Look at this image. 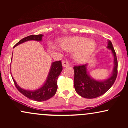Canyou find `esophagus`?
<instances>
[{"label":"esophagus","instance_id":"obj_1","mask_svg":"<svg viewBox=\"0 0 128 128\" xmlns=\"http://www.w3.org/2000/svg\"><path fill=\"white\" fill-rule=\"evenodd\" d=\"M62 65L63 66V67H67L70 66V64H69L68 62L67 61H63L62 62Z\"/></svg>","mask_w":128,"mask_h":128}]
</instances>
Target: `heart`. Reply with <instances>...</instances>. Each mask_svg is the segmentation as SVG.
I'll return each instance as SVG.
<instances>
[{"label": "heart", "instance_id": "b5f03b06", "mask_svg": "<svg viewBox=\"0 0 128 128\" xmlns=\"http://www.w3.org/2000/svg\"><path fill=\"white\" fill-rule=\"evenodd\" d=\"M60 46L64 50L73 51V56L76 61L83 62L87 61L94 52L96 44L94 40L83 36L68 37L61 40ZM52 49L56 50L58 48L52 46Z\"/></svg>", "mask_w": 128, "mask_h": 128}]
</instances>
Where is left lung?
I'll return each instance as SVG.
<instances>
[{
    "instance_id": "8db88e82",
    "label": "left lung",
    "mask_w": 128,
    "mask_h": 128,
    "mask_svg": "<svg viewBox=\"0 0 128 128\" xmlns=\"http://www.w3.org/2000/svg\"><path fill=\"white\" fill-rule=\"evenodd\" d=\"M107 48L112 52L114 56V68L111 75L104 80H98L90 76L87 70L88 64L73 67L74 72V86L76 92L86 99H93L105 94L112 86L117 76V56L112 42L108 41Z\"/></svg>"
}]
</instances>
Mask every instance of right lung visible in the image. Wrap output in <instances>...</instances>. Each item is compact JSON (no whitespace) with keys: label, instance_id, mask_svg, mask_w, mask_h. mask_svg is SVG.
<instances>
[{"label":"right lung","instance_id":"right-lung-1","mask_svg":"<svg viewBox=\"0 0 128 128\" xmlns=\"http://www.w3.org/2000/svg\"><path fill=\"white\" fill-rule=\"evenodd\" d=\"M42 36H43V35L42 34L32 35V36H26L19 41L14 46V48H15L16 46L20 44L27 42V41L35 40L37 41V42H42ZM62 67L61 61L53 62L51 64L50 69L48 78H47L44 84L42 85V87L36 90H28L22 88L20 86H18L12 76V78L16 88L22 94L27 97L29 99L37 101V102H42V101H45L49 99L50 98H52L55 94L57 88H58L57 79H58V76L62 72Z\"/></svg>","mask_w":128,"mask_h":128}]
</instances>
